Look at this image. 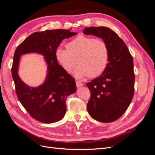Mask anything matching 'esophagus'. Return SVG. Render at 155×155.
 Instances as JSON below:
<instances>
[{
  "label": "esophagus",
  "instance_id": "obj_1",
  "mask_svg": "<svg viewBox=\"0 0 155 155\" xmlns=\"http://www.w3.org/2000/svg\"><path fill=\"white\" fill-rule=\"evenodd\" d=\"M76 87H82L83 85V84L81 82L78 81H77L76 82Z\"/></svg>",
  "mask_w": 155,
  "mask_h": 155
}]
</instances>
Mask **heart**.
<instances>
[{
    "label": "heart",
    "instance_id": "heart-1",
    "mask_svg": "<svg viewBox=\"0 0 155 155\" xmlns=\"http://www.w3.org/2000/svg\"><path fill=\"white\" fill-rule=\"evenodd\" d=\"M55 58L64 71L70 72L78 60L79 66L74 75L78 78L99 76L105 70L109 51L104 41L84 35H79L70 41L67 48L59 46L55 50Z\"/></svg>",
    "mask_w": 155,
    "mask_h": 155
}]
</instances>
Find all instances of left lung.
Returning a JSON list of instances; mask_svg holds the SVG:
<instances>
[{"label": "left lung", "mask_w": 155, "mask_h": 155, "mask_svg": "<svg viewBox=\"0 0 155 155\" xmlns=\"http://www.w3.org/2000/svg\"><path fill=\"white\" fill-rule=\"evenodd\" d=\"M83 34L102 39L109 51L105 70L99 77L87 83L91 94L87 110L98 121L112 122L124 114L133 97V59L124 41L109 28L87 27Z\"/></svg>", "instance_id": "obj_1"}]
</instances>
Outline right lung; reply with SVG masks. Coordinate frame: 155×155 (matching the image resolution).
Here are the masks:
<instances>
[{"label": "right lung", "instance_id": "right-lung-1", "mask_svg": "<svg viewBox=\"0 0 155 155\" xmlns=\"http://www.w3.org/2000/svg\"><path fill=\"white\" fill-rule=\"evenodd\" d=\"M70 30L35 32L17 46L14 54L12 75L18 99L32 118L42 123L51 124L62 120L67 111V97L76 91L74 79L58 63L55 54L63 39L77 35ZM30 53L43 55L48 64L45 80L37 87L27 86L18 74L20 56Z\"/></svg>", "mask_w": 155, "mask_h": 155}]
</instances>
